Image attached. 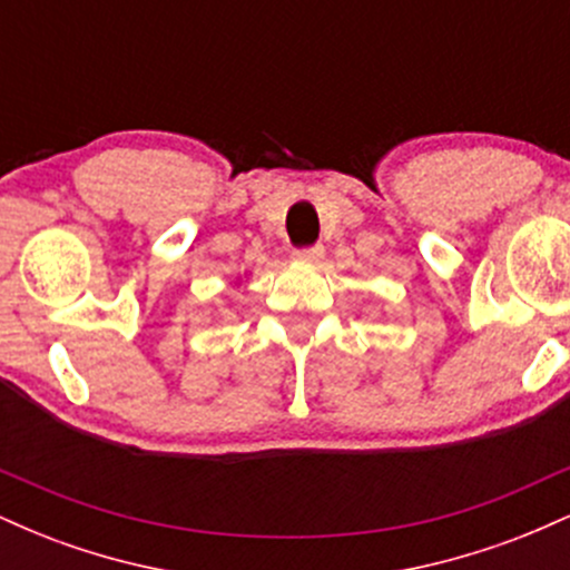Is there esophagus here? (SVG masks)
<instances>
[{
  "label": "esophagus",
  "mask_w": 570,
  "mask_h": 570,
  "mask_svg": "<svg viewBox=\"0 0 570 570\" xmlns=\"http://www.w3.org/2000/svg\"><path fill=\"white\" fill-rule=\"evenodd\" d=\"M322 257H324V246L322 244L305 246V248H297V252H294V259H297V263H307V265L318 263Z\"/></svg>",
  "instance_id": "obj_1"
}]
</instances>
